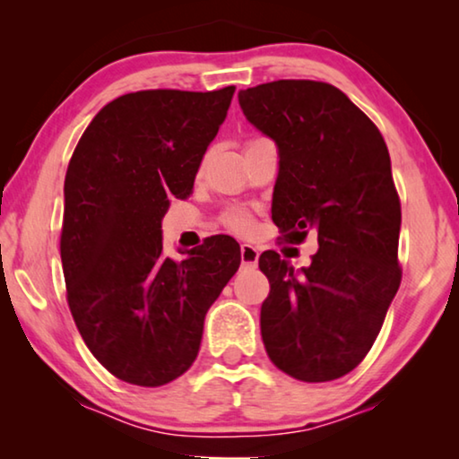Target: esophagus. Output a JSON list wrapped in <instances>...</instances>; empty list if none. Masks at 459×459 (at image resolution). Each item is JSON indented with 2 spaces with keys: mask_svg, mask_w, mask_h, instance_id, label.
<instances>
[{
  "mask_svg": "<svg viewBox=\"0 0 459 459\" xmlns=\"http://www.w3.org/2000/svg\"><path fill=\"white\" fill-rule=\"evenodd\" d=\"M240 259H242V265L255 267L256 261H259V250H256L255 247H250V244H242V247H240Z\"/></svg>",
  "mask_w": 459,
  "mask_h": 459,
  "instance_id": "obj_1",
  "label": "esophagus"
}]
</instances>
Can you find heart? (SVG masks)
Masks as SVG:
<instances>
[{
    "label": "heart",
    "mask_w": 459,
    "mask_h": 459,
    "mask_svg": "<svg viewBox=\"0 0 459 459\" xmlns=\"http://www.w3.org/2000/svg\"><path fill=\"white\" fill-rule=\"evenodd\" d=\"M256 140V137H255ZM223 225L231 231H238V234H244V231H248L253 228V217H250V212L242 211V209H231L223 215Z\"/></svg>",
    "instance_id": "obj_1"
}]
</instances>
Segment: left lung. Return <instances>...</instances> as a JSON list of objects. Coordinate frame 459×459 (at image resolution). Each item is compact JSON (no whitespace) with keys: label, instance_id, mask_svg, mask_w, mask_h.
Segmentation results:
<instances>
[{"label":"left lung","instance_id":"left-lung-1","mask_svg":"<svg viewBox=\"0 0 459 459\" xmlns=\"http://www.w3.org/2000/svg\"><path fill=\"white\" fill-rule=\"evenodd\" d=\"M250 123L280 150L272 219L284 240L317 231L311 265L294 272L275 250L261 336L275 368L328 382L363 361L401 284V203L385 137L338 87L280 79L238 93Z\"/></svg>","mask_w":459,"mask_h":459}]
</instances>
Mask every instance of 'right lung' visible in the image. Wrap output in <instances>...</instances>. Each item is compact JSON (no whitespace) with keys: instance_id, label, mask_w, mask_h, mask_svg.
I'll return each mask as SVG.
<instances>
[{"instance_id":"add662e5","label":"right lung","mask_w":459,"mask_h":459,"mask_svg":"<svg viewBox=\"0 0 459 459\" xmlns=\"http://www.w3.org/2000/svg\"><path fill=\"white\" fill-rule=\"evenodd\" d=\"M234 91L125 93L93 117L68 162V309L93 357L129 385L162 386L192 366L206 311L240 267L234 238H206L175 261L160 231L171 200L192 194Z\"/></svg>"}]
</instances>
